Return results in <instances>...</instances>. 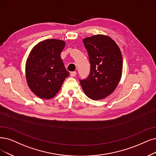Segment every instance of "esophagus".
I'll return each mask as SVG.
<instances>
[{
	"label": "esophagus",
	"instance_id": "1",
	"mask_svg": "<svg viewBox=\"0 0 156 156\" xmlns=\"http://www.w3.org/2000/svg\"><path fill=\"white\" fill-rule=\"evenodd\" d=\"M76 76V72H72L70 73V76L71 77H75Z\"/></svg>",
	"mask_w": 156,
	"mask_h": 156
}]
</instances>
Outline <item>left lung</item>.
<instances>
[{"mask_svg": "<svg viewBox=\"0 0 156 156\" xmlns=\"http://www.w3.org/2000/svg\"><path fill=\"white\" fill-rule=\"evenodd\" d=\"M88 52L91 65L89 77L80 83L86 95L98 101L113 93L122 77V52L116 42L109 36L96 34L83 40Z\"/></svg>", "mask_w": 156, "mask_h": 156, "instance_id": "8db88e82", "label": "left lung"}]
</instances>
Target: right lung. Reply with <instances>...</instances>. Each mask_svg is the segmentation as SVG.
Segmentation results:
<instances>
[{"label":"right lung","instance_id":"1","mask_svg":"<svg viewBox=\"0 0 156 156\" xmlns=\"http://www.w3.org/2000/svg\"><path fill=\"white\" fill-rule=\"evenodd\" d=\"M63 40L41 41L31 50L26 63V77L30 90L43 99L52 98L60 90L69 73L65 68L61 53Z\"/></svg>","mask_w":156,"mask_h":156}]
</instances>
